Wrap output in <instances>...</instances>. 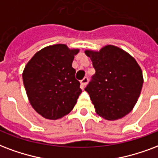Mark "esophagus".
<instances>
[{"mask_svg": "<svg viewBox=\"0 0 158 158\" xmlns=\"http://www.w3.org/2000/svg\"><path fill=\"white\" fill-rule=\"evenodd\" d=\"M88 81H89V79H88V78H84V79H82L81 81H80V84H81L82 89H84V87L86 86V84H88Z\"/></svg>", "mask_w": 158, "mask_h": 158, "instance_id": "34e87169", "label": "esophagus"}]
</instances>
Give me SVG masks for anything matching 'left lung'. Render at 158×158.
Returning <instances> with one entry per match:
<instances>
[{
	"mask_svg": "<svg viewBox=\"0 0 158 158\" xmlns=\"http://www.w3.org/2000/svg\"><path fill=\"white\" fill-rule=\"evenodd\" d=\"M84 53L96 71L85 88L96 114L106 120L122 118L133 109L140 96L142 69L132 55L113 44Z\"/></svg>",
	"mask_w": 158,
	"mask_h": 158,
	"instance_id": "1",
	"label": "left lung"
}]
</instances>
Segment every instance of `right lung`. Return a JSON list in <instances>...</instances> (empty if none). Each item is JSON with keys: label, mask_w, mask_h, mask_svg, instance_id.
<instances>
[{"label": "right lung", "mask_w": 158, "mask_h": 158, "mask_svg": "<svg viewBox=\"0 0 158 158\" xmlns=\"http://www.w3.org/2000/svg\"><path fill=\"white\" fill-rule=\"evenodd\" d=\"M79 52L64 44H52L37 51L26 64L22 73L26 94L44 118H61L76 104L82 90L72 63Z\"/></svg>", "instance_id": "obj_1"}]
</instances>
